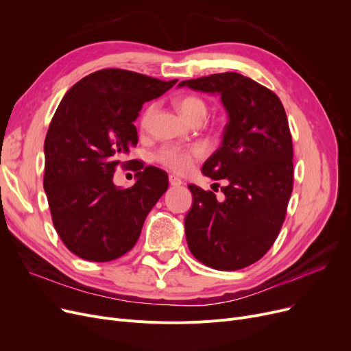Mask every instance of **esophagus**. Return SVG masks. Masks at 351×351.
Returning a JSON list of instances; mask_svg holds the SVG:
<instances>
[{"label": "esophagus", "mask_w": 351, "mask_h": 351, "mask_svg": "<svg viewBox=\"0 0 351 351\" xmlns=\"http://www.w3.org/2000/svg\"><path fill=\"white\" fill-rule=\"evenodd\" d=\"M169 185H171V186H180V185H183V182H182V179H179L178 176L169 175Z\"/></svg>", "instance_id": "obj_1"}]
</instances>
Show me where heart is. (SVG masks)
Returning a JSON list of instances; mask_svg holds the SVG:
<instances>
[{
	"mask_svg": "<svg viewBox=\"0 0 351 351\" xmlns=\"http://www.w3.org/2000/svg\"><path fill=\"white\" fill-rule=\"evenodd\" d=\"M175 108L179 115L185 119L188 123H200L206 118L208 106L206 102L199 97H183L175 101ZM152 114V109H147L143 117V123L149 119ZM204 154L200 146H192L188 149H180L176 146H168L160 149L156 155L158 160L178 173H185L191 169L192 162L195 158H199Z\"/></svg>",
	"mask_w": 351,
	"mask_h": 351,
	"instance_id": "1",
	"label": "heart"
}]
</instances>
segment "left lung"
Masks as SVG:
<instances>
[{
	"label": "left lung",
	"mask_w": 351,
	"mask_h": 351,
	"mask_svg": "<svg viewBox=\"0 0 351 351\" xmlns=\"http://www.w3.org/2000/svg\"><path fill=\"white\" fill-rule=\"evenodd\" d=\"M219 95L228 114L222 143L202 166L226 180L213 192L189 185L193 205L185 216L189 250L216 270L243 269L263 257L283 225L293 189V145L285 108L271 90L236 72L182 81Z\"/></svg>",
	"instance_id": "1"
}]
</instances>
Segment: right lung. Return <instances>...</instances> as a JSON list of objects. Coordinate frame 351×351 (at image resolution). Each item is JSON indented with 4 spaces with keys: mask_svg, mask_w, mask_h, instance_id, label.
I'll use <instances>...</instances> for the list:
<instances>
[{
    "mask_svg": "<svg viewBox=\"0 0 351 351\" xmlns=\"http://www.w3.org/2000/svg\"><path fill=\"white\" fill-rule=\"evenodd\" d=\"M176 82L101 69L62 98L44 143V191L55 230L81 259L109 262L131 250L168 189V175L155 166L136 172L128 189L115 185L114 172L138 143L134 122L142 105Z\"/></svg>",
    "mask_w": 351,
    "mask_h": 351,
    "instance_id": "right-lung-1",
    "label": "right lung"
}]
</instances>
